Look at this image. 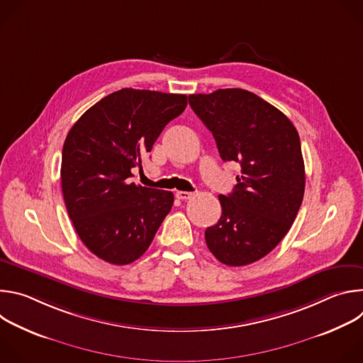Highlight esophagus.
Wrapping results in <instances>:
<instances>
[{"label": "esophagus", "mask_w": 363, "mask_h": 363, "mask_svg": "<svg viewBox=\"0 0 363 363\" xmlns=\"http://www.w3.org/2000/svg\"><path fill=\"white\" fill-rule=\"evenodd\" d=\"M175 195H177L178 199H182V201H186V199H189V198L194 196L192 192H186V191H178Z\"/></svg>", "instance_id": "esophagus-1"}]
</instances>
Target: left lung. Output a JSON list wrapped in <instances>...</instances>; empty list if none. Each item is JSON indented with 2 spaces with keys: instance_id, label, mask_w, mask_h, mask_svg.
Instances as JSON below:
<instances>
[{
  "instance_id": "8db88e82",
  "label": "left lung",
  "mask_w": 363,
  "mask_h": 363,
  "mask_svg": "<svg viewBox=\"0 0 363 363\" xmlns=\"http://www.w3.org/2000/svg\"><path fill=\"white\" fill-rule=\"evenodd\" d=\"M189 105L213 132L221 160L241 167L233 192L218 196L223 214L205 230L206 245L223 264H251L283 240L300 210L298 133L283 112L244 89L189 94Z\"/></svg>"
}]
</instances>
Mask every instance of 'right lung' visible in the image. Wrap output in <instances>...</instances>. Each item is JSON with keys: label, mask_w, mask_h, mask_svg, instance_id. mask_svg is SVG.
<instances>
[{"label": "right lung", "mask_w": 363, "mask_h": 363, "mask_svg": "<svg viewBox=\"0 0 363 363\" xmlns=\"http://www.w3.org/2000/svg\"><path fill=\"white\" fill-rule=\"evenodd\" d=\"M186 105L185 94L126 87L99 100L67 133L60 171L66 208L101 260H138L169 214L174 194L130 182L132 168Z\"/></svg>", "instance_id": "1"}]
</instances>
